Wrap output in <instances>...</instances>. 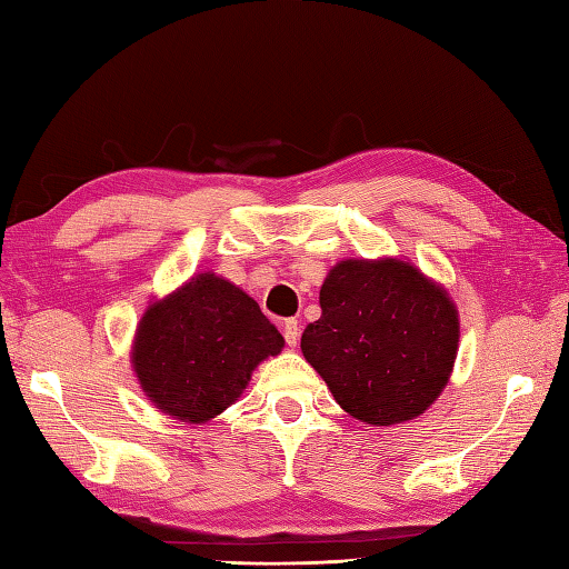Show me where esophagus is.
<instances>
[{"instance_id": "esophagus-1", "label": "esophagus", "mask_w": 569, "mask_h": 569, "mask_svg": "<svg viewBox=\"0 0 569 569\" xmlns=\"http://www.w3.org/2000/svg\"><path fill=\"white\" fill-rule=\"evenodd\" d=\"M282 336H284L289 348H297V342H299V321H297V318H287V321L282 323Z\"/></svg>"}]
</instances>
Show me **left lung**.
<instances>
[{"mask_svg":"<svg viewBox=\"0 0 569 569\" xmlns=\"http://www.w3.org/2000/svg\"><path fill=\"white\" fill-rule=\"evenodd\" d=\"M301 352L338 406L373 427L418 418L449 383L459 311L447 289L398 258L340 260Z\"/></svg>","mask_w":569,"mask_h":569,"instance_id":"1","label":"left lung"}]
</instances>
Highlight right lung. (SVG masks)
<instances>
[{
  "label": "right lung",
  "mask_w": 569,
  "mask_h": 569,
  "mask_svg": "<svg viewBox=\"0 0 569 569\" xmlns=\"http://www.w3.org/2000/svg\"><path fill=\"white\" fill-rule=\"evenodd\" d=\"M284 338L243 289L200 272L140 318L132 369L144 396L173 420L200 425L239 400Z\"/></svg>",
  "instance_id": "right-lung-1"
}]
</instances>
